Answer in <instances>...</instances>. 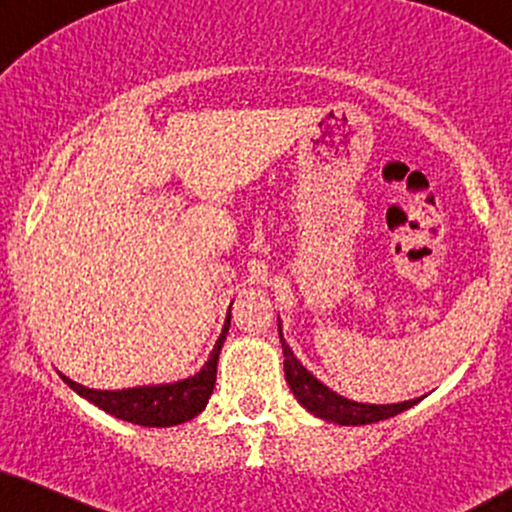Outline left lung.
I'll use <instances>...</instances> for the list:
<instances>
[{"label":"left lung","mask_w":512,"mask_h":512,"mask_svg":"<svg viewBox=\"0 0 512 512\" xmlns=\"http://www.w3.org/2000/svg\"><path fill=\"white\" fill-rule=\"evenodd\" d=\"M279 340H282L284 350V374L286 381H289L291 391L299 398L303 408H308L318 418L330 420V423L338 425H369L379 423V420L393 418V415L408 411V408L418 403L415 401H403L393 403V406H369V403H357L347 401V398L338 396L335 391H330L328 386H323L311 372H306V367L294 357L291 347L286 345L282 338V330H279Z\"/></svg>","instance_id":"8db88e82"}]
</instances>
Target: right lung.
<instances>
[{
	"label": "right lung",
	"instance_id": "obj_1",
	"mask_svg": "<svg viewBox=\"0 0 512 512\" xmlns=\"http://www.w3.org/2000/svg\"><path fill=\"white\" fill-rule=\"evenodd\" d=\"M230 328V318L223 325V333L213 347L209 362L204 364L199 374L189 376L184 381L162 386H138V389L123 391H94L87 386L75 384L72 379L63 376V381L72 391L80 393L82 398L92 401L101 411L111 413L114 418L128 420L143 428H172V425L187 423L194 415H199L209 403L213 386H216V367L218 355H221L223 340Z\"/></svg>",
	"mask_w": 512,
	"mask_h": 512
}]
</instances>
